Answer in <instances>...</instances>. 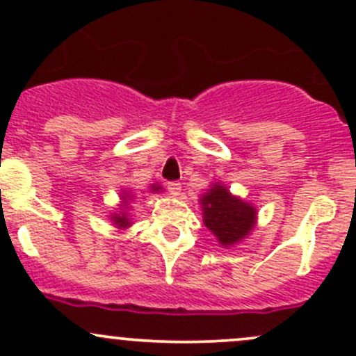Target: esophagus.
<instances>
[{
	"instance_id": "1",
	"label": "esophagus",
	"mask_w": 356,
	"mask_h": 356,
	"mask_svg": "<svg viewBox=\"0 0 356 356\" xmlns=\"http://www.w3.org/2000/svg\"><path fill=\"white\" fill-rule=\"evenodd\" d=\"M167 189L170 191V194H174V196H179L181 194V184L179 182H167Z\"/></svg>"
}]
</instances>
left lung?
I'll use <instances>...</instances> for the list:
<instances>
[{
	"label": "left lung",
	"instance_id": "obj_1",
	"mask_svg": "<svg viewBox=\"0 0 356 356\" xmlns=\"http://www.w3.org/2000/svg\"><path fill=\"white\" fill-rule=\"evenodd\" d=\"M203 223L222 247H232L250 235L257 225V209L252 203L232 194L225 184L213 182L200 197Z\"/></svg>",
	"mask_w": 356,
	"mask_h": 356
}]
</instances>
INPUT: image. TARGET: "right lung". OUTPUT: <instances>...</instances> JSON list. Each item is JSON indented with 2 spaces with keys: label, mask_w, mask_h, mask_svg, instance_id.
I'll list each match as a JSON object with an SVG mask.
<instances>
[{
  "label": "right lung",
  "mask_w": 356,
  "mask_h": 356,
  "mask_svg": "<svg viewBox=\"0 0 356 356\" xmlns=\"http://www.w3.org/2000/svg\"><path fill=\"white\" fill-rule=\"evenodd\" d=\"M148 191L152 194H156V193H162L163 188L160 184H152L148 188ZM134 193H131V189H121V201L118 204V209H115L114 213H111V222L112 225L115 228H119V230H126V228H129L133 225V222H131V215H129V203L134 200Z\"/></svg>",
  "instance_id": "obj_1"
}]
</instances>
